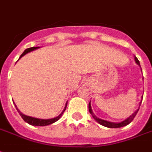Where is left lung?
Masks as SVG:
<instances>
[{
  "label": "left lung",
  "instance_id": "1",
  "mask_svg": "<svg viewBox=\"0 0 152 152\" xmlns=\"http://www.w3.org/2000/svg\"><path fill=\"white\" fill-rule=\"evenodd\" d=\"M135 62L137 63V64L140 66V61L139 60L137 59V57H135ZM141 104V102H140ZM88 109H89V112L91 113V115H92V117L94 118L95 120H96L97 122L100 124L101 125L104 126V127H110V128H118V127H124V126H126V125L129 124L133 120H134V118L135 117V115L137 114V112H139V109H137L135 111L134 113H133L131 116L127 118V120H125L124 121H123L121 123H118V124H115V123H112V122H108V121H106V120H100L99 118H97L94 114H93V112H92V110H91V104L89 103L88 104Z\"/></svg>",
  "mask_w": 152,
  "mask_h": 152
}]
</instances>
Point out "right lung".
Returning <instances> with one entry per match:
<instances>
[{
  "instance_id": "obj_1",
  "label": "right lung",
  "mask_w": 152,
  "mask_h": 152,
  "mask_svg": "<svg viewBox=\"0 0 152 152\" xmlns=\"http://www.w3.org/2000/svg\"><path fill=\"white\" fill-rule=\"evenodd\" d=\"M39 48V47H32V48H27V49H25V52L22 53L21 56H20V58H21L22 56H23L24 55H25L26 53H29V52H31V51H32V50H35V49H37V48ZM66 107H67V104H66L64 109L63 112H61V115H59L57 117L53 118V119H50V120H41V119H37V118L30 117V116H28V115H25L22 114L21 112H20L19 110L17 109V111H18V112L20 113V116L22 117V119L25 120V122L28 123V124H31V125H33V126H46V125H49V124H51L55 123L56 121H57V120L61 117V115H63L64 112L65 111Z\"/></svg>"
}]
</instances>
